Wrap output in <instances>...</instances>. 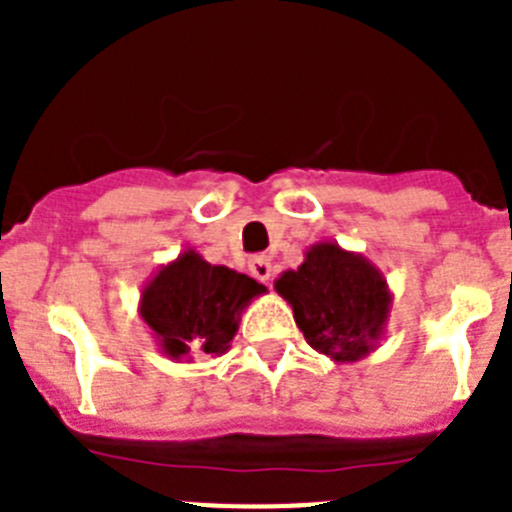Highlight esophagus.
<instances>
[{"mask_svg": "<svg viewBox=\"0 0 512 512\" xmlns=\"http://www.w3.org/2000/svg\"><path fill=\"white\" fill-rule=\"evenodd\" d=\"M248 271H251L253 277L259 279V282H269L274 266H271L269 256H253V259L248 261Z\"/></svg>", "mask_w": 512, "mask_h": 512, "instance_id": "obj_1", "label": "esophagus"}]
</instances>
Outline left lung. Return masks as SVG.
<instances>
[{
    "mask_svg": "<svg viewBox=\"0 0 512 512\" xmlns=\"http://www.w3.org/2000/svg\"><path fill=\"white\" fill-rule=\"evenodd\" d=\"M274 289L292 305L305 341L336 364L361 361L384 338L390 284L366 256L336 241L307 248L305 261L279 274Z\"/></svg>",
    "mask_w": 512,
    "mask_h": 512,
    "instance_id": "1",
    "label": "left lung"
}]
</instances>
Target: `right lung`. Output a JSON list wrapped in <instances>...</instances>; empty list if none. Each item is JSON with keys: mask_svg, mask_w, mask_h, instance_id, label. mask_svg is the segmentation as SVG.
I'll return each instance as SVG.
<instances>
[{"mask_svg": "<svg viewBox=\"0 0 512 512\" xmlns=\"http://www.w3.org/2000/svg\"><path fill=\"white\" fill-rule=\"evenodd\" d=\"M264 292L256 279L187 248L143 284L138 312L166 359L192 364L197 356H223L243 310Z\"/></svg>", "mask_w": 512, "mask_h": 512, "instance_id": "1", "label": "right lung"}]
</instances>
